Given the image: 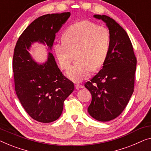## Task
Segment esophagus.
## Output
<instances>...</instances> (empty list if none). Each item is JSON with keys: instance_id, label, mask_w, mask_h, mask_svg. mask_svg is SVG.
<instances>
[{"instance_id": "1", "label": "esophagus", "mask_w": 151, "mask_h": 151, "mask_svg": "<svg viewBox=\"0 0 151 151\" xmlns=\"http://www.w3.org/2000/svg\"><path fill=\"white\" fill-rule=\"evenodd\" d=\"M75 86V88L77 89V90L78 89H81V88H83V86H81V85H80V84H76Z\"/></svg>"}]
</instances>
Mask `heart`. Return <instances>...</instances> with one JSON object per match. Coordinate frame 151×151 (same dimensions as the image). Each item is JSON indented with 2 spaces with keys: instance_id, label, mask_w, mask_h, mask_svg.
<instances>
[{
  "instance_id": "b5f03b06",
  "label": "heart",
  "mask_w": 151,
  "mask_h": 151,
  "mask_svg": "<svg viewBox=\"0 0 151 151\" xmlns=\"http://www.w3.org/2000/svg\"><path fill=\"white\" fill-rule=\"evenodd\" d=\"M63 42H57L54 51L62 69L70 66L75 54L77 61L66 72L69 78L80 82L88 78L91 70H97L107 59L110 36L105 27L81 20L70 26L62 36Z\"/></svg>"
}]
</instances>
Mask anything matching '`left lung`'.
Here are the masks:
<instances>
[{"mask_svg":"<svg viewBox=\"0 0 151 151\" xmlns=\"http://www.w3.org/2000/svg\"><path fill=\"white\" fill-rule=\"evenodd\" d=\"M93 17L105 23L110 44L103 68L85 84L92 95L88 111L95 120L107 122L122 113L132 96L137 60L131 40L120 24L105 15Z\"/></svg>","mask_w":151,"mask_h":151,"instance_id":"1","label":"left lung"}]
</instances>
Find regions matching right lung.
I'll return each mask as SVG.
<instances>
[{
  "label": "right lung",
  "mask_w": 151,
  "mask_h": 151,
  "mask_svg": "<svg viewBox=\"0 0 151 151\" xmlns=\"http://www.w3.org/2000/svg\"><path fill=\"white\" fill-rule=\"evenodd\" d=\"M70 16V12L46 14L27 27L17 42L13 57L15 90L21 105L34 120L49 123L63 111V102L73 92L74 84L57 66L52 53L55 36ZM35 43L47 46V59L35 60L29 52Z\"/></svg>",
  "instance_id": "obj_1"
}]
</instances>
